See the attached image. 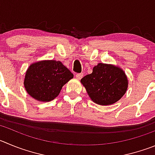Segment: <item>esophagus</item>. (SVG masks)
Listing matches in <instances>:
<instances>
[{"instance_id": "obj_1", "label": "esophagus", "mask_w": 155, "mask_h": 155, "mask_svg": "<svg viewBox=\"0 0 155 155\" xmlns=\"http://www.w3.org/2000/svg\"><path fill=\"white\" fill-rule=\"evenodd\" d=\"M82 76H83V73H78V74L76 75V77L77 79H81L82 78Z\"/></svg>"}]
</instances>
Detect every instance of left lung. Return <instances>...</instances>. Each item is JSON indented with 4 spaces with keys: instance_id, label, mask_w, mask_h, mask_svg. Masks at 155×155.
Segmentation results:
<instances>
[{
    "instance_id": "left-lung-1",
    "label": "left lung",
    "mask_w": 155,
    "mask_h": 155,
    "mask_svg": "<svg viewBox=\"0 0 155 155\" xmlns=\"http://www.w3.org/2000/svg\"><path fill=\"white\" fill-rule=\"evenodd\" d=\"M80 82L92 101L101 105L118 102L128 86V77L123 69L115 65L102 63L94 66L92 73Z\"/></svg>"
}]
</instances>
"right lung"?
<instances>
[{"label":"right lung","mask_w":155,"mask_h":155,"mask_svg":"<svg viewBox=\"0 0 155 155\" xmlns=\"http://www.w3.org/2000/svg\"><path fill=\"white\" fill-rule=\"evenodd\" d=\"M73 78V73L60 61L41 60L27 68L24 86L34 99L50 102L57 97L63 86Z\"/></svg>","instance_id":"obj_1"}]
</instances>
